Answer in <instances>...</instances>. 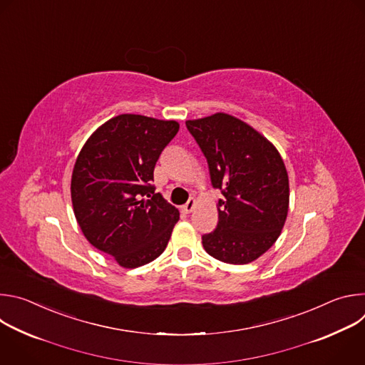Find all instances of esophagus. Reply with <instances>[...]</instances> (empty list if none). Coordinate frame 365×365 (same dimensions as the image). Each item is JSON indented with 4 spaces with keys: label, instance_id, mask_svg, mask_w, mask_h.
<instances>
[{
    "label": "esophagus",
    "instance_id": "obj_1",
    "mask_svg": "<svg viewBox=\"0 0 365 365\" xmlns=\"http://www.w3.org/2000/svg\"><path fill=\"white\" fill-rule=\"evenodd\" d=\"M195 206H196V200L192 197V199H189V200L182 206V212H183V214H190V212L195 210Z\"/></svg>",
    "mask_w": 365,
    "mask_h": 365
}]
</instances>
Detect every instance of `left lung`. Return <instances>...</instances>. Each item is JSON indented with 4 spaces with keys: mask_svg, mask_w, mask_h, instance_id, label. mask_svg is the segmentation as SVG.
Instances as JSON below:
<instances>
[{
    "mask_svg": "<svg viewBox=\"0 0 365 365\" xmlns=\"http://www.w3.org/2000/svg\"><path fill=\"white\" fill-rule=\"evenodd\" d=\"M220 189L218 225L202 235L205 251L247 264L279 238L289 211V176L277 148L247 123L224 113L186 121Z\"/></svg>",
    "mask_w": 365,
    "mask_h": 365,
    "instance_id": "1",
    "label": "left lung"
}]
</instances>
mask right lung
Listing matches in <instances>:
<instances>
[{
  "instance_id": "1",
  "label": "right lung",
  "mask_w": 365,
  "mask_h": 365,
  "mask_svg": "<svg viewBox=\"0 0 365 365\" xmlns=\"http://www.w3.org/2000/svg\"><path fill=\"white\" fill-rule=\"evenodd\" d=\"M179 123L121 114L83 144L71 182L76 221L85 238L124 269L158 258L179 211L154 193L153 172Z\"/></svg>"
}]
</instances>
